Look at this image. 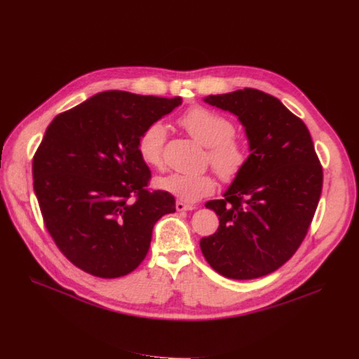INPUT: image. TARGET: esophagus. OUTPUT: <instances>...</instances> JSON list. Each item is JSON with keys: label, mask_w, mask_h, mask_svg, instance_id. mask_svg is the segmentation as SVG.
Masks as SVG:
<instances>
[{"label": "esophagus", "mask_w": 359, "mask_h": 359, "mask_svg": "<svg viewBox=\"0 0 359 359\" xmlns=\"http://www.w3.org/2000/svg\"><path fill=\"white\" fill-rule=\"evenodd\" d=\"M194 209H195V206H194V205H187V203L180 202V201H177V202H176V210H177V212H183V210H194Z\"/></svg>", "instance_id": "1"}]
</instances>
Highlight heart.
I'll return each mask as SVG.
<instances>
[{"instance_id": "heart-1", "label": "heart", "mask_w": 359, "mask_h": 359, "mask_svg": "<svg viewBox=\"0 0 359 359\" xmlns=\"http://www.w3.org/2000/svg\"><path fill=\"white\" fill-rule=\"evenodd\" d=\"M179 124L186 133L208 147V161L222 179L232 180L240 175L248 160L244 142L233 135L235 126L225 115L195 107L186 111ZM167 130L163 123H151L141 133L137 151L142 163L158 169L163 165V149ZM156 186L182 202H196L215 190V180L209 175L170 173L156 179Z\"/></svg>"}]
</instances>
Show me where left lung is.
I'll use <instances>...</instances> for the list:
<instances>
[{
  "instance_id": "left-lung-1",
  "label": "left lung",
  "mask_w": 359,
  "mask_h": 359,
  "mask_svg": "<svg viewBox=\"0 0 359 359\" xmlns=\"http://www.w3.org/2000/svg\"><path fill=\"white\" fill-rule=\"evenodd\" d=\"M203 101L238 116L250 156L224 199L205 203L219 226L201 240L202 254L224 277L267 276L297 251L320 199L323 172L312 137L300 118L258 89Z\"/></svg>"
}]
</instances>
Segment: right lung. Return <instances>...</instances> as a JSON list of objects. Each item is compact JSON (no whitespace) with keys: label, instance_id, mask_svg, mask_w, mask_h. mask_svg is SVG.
<instances>
[{"label":"right lung","instance_id":"add662e5","mask_svg":"<svg viewBox=\"0 0 359 359\" xmlns=\"http://www.w3.org/2000/svg\"><path fill=\"white\" fill-rule=\"evenodd\" d=\"M182 98L105 90L59 114L33 158L44 225L63 255L102 278L121 277L146 258L154 224L176 212L175 198L149 190L137 142Z\"/></svg>","mask_w":359,"mask_h":359}]
</instances>
